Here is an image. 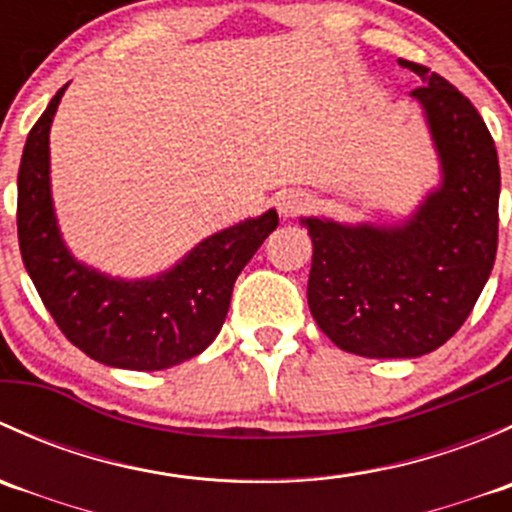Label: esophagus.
<instances>
[{
  "label": "esophagus",
  "instance_id": "esophagus-1",
  "mask_svg": "<svg viewBox=\"0 0 512 512\" xmlns=\"http://www.w3.org/2000/svg\"><path fill=\"white\" fill-rule=\"evenodd\" d=\"M309 208H312V198L302 193V190H287V193L277 198V210H280L282 218H299Z\"/></svg>",
  "mask_w": 512,
  "mask_h": 512
}]
</instances>
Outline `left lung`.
I'll use <instances>...</instances> for the list:
<instances>
[{"mask_svg": "<svg viewBox=\"0 0 512 512\" xmlns=\"http://www.w3.org/2000/svg\"><path fill=\"white\" fill-rule=\"evenodd\" d=\"M411 91L441 160V185L399 225L302 218L312 237L307 302L349 354L414 359L446 344L476 307L498 250V151L471 101L414 61Z\"/></svg>", "mask_w": 512, "mask_h": 512, "instance_id": "left-lung-1", "label": "left lung"}]
</instances>
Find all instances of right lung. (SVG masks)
<instances>
[{"label": "right lung", "mask_w": 512, "mask_h": 512, "mask_svg": "<svg viewBox=\"0 0 512 512\" xmlns=\"http://www.w3.org/2000/svg\"><path fill=\"white\" fill-rule=\"evenodd\" d=\"M64 89L27 136L19 165L17 230L24 267L41 302L74 347L106 366L160 371L193 359L220 334L232 287L277 213L205 237L175 267L146 280L108 277L74 260L56 225L49 183V131Z\"/></svg>", "instance_id": "1"}]
</instances>
